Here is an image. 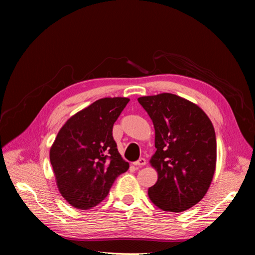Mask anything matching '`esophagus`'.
Here are the masks:
<instances>
[{"instance_id":"1","label":"esophagus","mask_w":255,"mask_h":255,"mask_svg":"<svg viewBox=\"0 0 255 255\" xmlns=\"http://www.w3.org/2000/svg\"><path fill=\"white\" fill-rule=\"evenodd\" d=\"M145 164H146V161H145L144 158H139V159H138L137 161H135V163H134V165L136 167H141V166H144Z\"/></svg>"}]
</instances>
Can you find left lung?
<instances>
[{
	"label": "left lung",
	"mask_w": 255,
	"mask_h": 255,
	"mask_svg": "<svg viewBox=\"0 0 255 255\" xmlns=\"http://www.w3.org/2000/svg\"><path fill=\"white\" fill-rule=\"evenodd\" d=\"M155 129L156 152L150 164L157 182L151 201L167 212H184L201 201L216 169L213 123L198 105L172 94L138 98Z\"/></svg>",
	"instance_id": "left-lung-1"
}]
</instances>
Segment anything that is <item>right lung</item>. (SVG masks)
Returning <instances> with one entry per match:
<instances>
[{"label": "right lung", "instance_id": "obj_1", "mask_svg": "<svg viewBox=\"0 0 255 255\" xmlns=\"http://www.w3.org/2000/svg\"><path fill=\"white\" fill-rule=\"evenodd\" d=\"M128 98H103L73 115L59 129L50 150L58 190L79 210L95 207L129 165L121 157L113 127Z\"/></svg>", "mask_w": 255, "mask_h": 255}]
</instances>
